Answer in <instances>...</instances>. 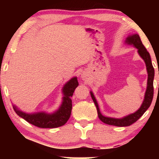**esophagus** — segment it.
Here are the masks:
<instances>
[{"label":"esophagus","instance_id":"esophagus-1","mask_svg":"<svg viewBox=\"0 0 159 159\" xmlns=\"http://www.w3.org/2000/svg\"><path fill=\"white\" fill-rule=\"evenodd\" d=\"M82 80H85L87 79L85 75H82Z\"/></svg>","mask_w":159,"mask_h":159}]
</instances>
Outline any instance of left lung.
I'll return each instance as SVG.
<instances>
[{
  "mask_svg": "<svg viewBox=\"0 0 159 159\" xmlns=\"http://www.w3.org/2000/svg\"><path fill=\"white\" fill-rule=\"evenodd\" d=\"M126 43L129 45H132L136 48H138V52L140 57L144 60L146 65V69L148 71V82H147V89L145 91L144 101H143L140 108L136 112L131 114L128 116H126L121 119H115L111 118V117L104 116L101 114L100 111L98 104L96 99L92 92H90L91 98H92L93 102H94L95 106H96L98 115L99 119L103 123L107 124L109 125L117 126V127H127L132 125L135 122L143 116V114L146 111L148 108L151 106L152 100L153 97V79H154V69L153 65H152L151 56L148 52L147 51L144 45L142 43L140 36L138 34H131L128 36L126 39Z\"/></svg>",
  "mask_w": 159,
  "mask_h": 159,
  "instance_id": "8db88e82",
  "label": "left lung"
}]
</instances>
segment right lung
<instances>
[{"mask_svg": "<svg viewBox=\"0 0 159 159\" xmlns=\"http://www.w3.org/2000/svg\"><path fill=\"white\" fill-rule=\"evenodd\" d=\"M77 77H73L64 84L62 89L63 101L59 108L53 114L45 112H38L34 114H27L22 112L14 105L13 108L17 115L23 118L27 122L40 128H56L64 125L71 115L72 103L71 98L76 88L78 86Z\"/></svg>", "mask_w": 159, "mask_h": 159, "instance_id": "add662e5", "label": "right lung"}]
</instances>
